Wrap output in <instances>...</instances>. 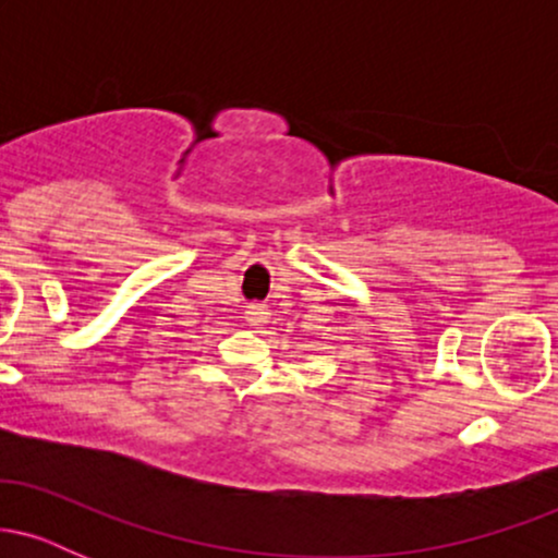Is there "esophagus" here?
<instances>
[{
    "label": "esophagus",
    "instance_id": "1",
    "mask_svg": "<svg viewBox=\"0 0 558 558\" xmlns=\"http://www.w3.org/2000/svg\"><path fill=\"white\" fill-rule=\"evenodd\" d=\"M267 315H270V312H267L265 304H248V306H246V319H248V323H252V325L267 323Z\"/></svg>",
    "mask_w": 558,
    "mask_h": 558
}]
</instances>
